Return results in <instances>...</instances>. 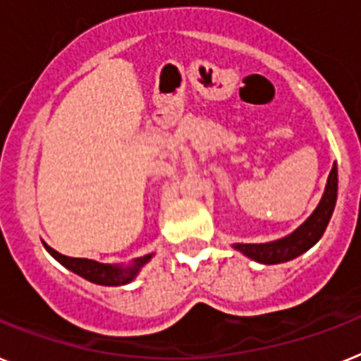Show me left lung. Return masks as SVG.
<instances>
[{"instance_id":"8db88e82","label":"left lung","mask_w":361,"mask_h":361,"mask_svg":"<svg viewBox=\"0 0 361 361\" xmlns=\"http://www.w3.org/2000/svg\"><path fill=\"white\" fill-rule=\"evenodd\" d=\"M336 198H338V166L334 163L319 205L307 218V222L301 224L292 235L274 242H266V244H233V247L260 264H279V262L295 259L310 250L325 233L330 216L334 213Z\"/></svg>"}]
</instances>
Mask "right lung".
<instances>
[{
	"label": "right lung",
	"instance_id": "obj_1",
	"mask_svg": "<svg viewBox=\"0 0 361 361\" xmlns=\"http://www.w3.org/2000/svg\"><path fill=\"white\" fill-rule=\"evenodd\" d=\"M44 246L54 259L59 260L60 264L71 269L73 274L80 275V277H84L90 283L102 284V286H121V284L132 283L135 275L139 274V269L152 259V253H150V255L135 259L130 266H111L102 264V262H97V260L92 259H73V257H66L59 253V251H54L47 244H44Z\"/></svg>",
	"mask_w": 361,
	"mask_h": 361
}]
</instances>
